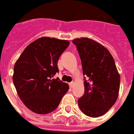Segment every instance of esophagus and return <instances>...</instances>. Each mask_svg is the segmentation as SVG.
Here are the masks:
<instances>
[{
  "mask_svg": "<svg viewBox=\"0 0 134 134\" xmlns=\"http://www.w3.org/2000/svg\"><path fill=\"white\" fill-rule=\"evenodd\" d=\"M74 85H75V82H70V88H72V87H73V86H74Z\"/></svg>",
  "mask_w": 134,
  "mask_h": 134,
  "instance_id": "obj_1",
  "label": "esophagus"
}]
</instances>
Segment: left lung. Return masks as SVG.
<instances>
[{
	"label": "left lung",
	"instance_id": "1",
	"mask_svg": "<svg viewBox=\"0 0 134 134\" xmlns=\"http://www.w3.org/2000/svg\"><path fill=\"white\" fill-rule=\"evenodd\" d=\"M85 76V94L78 100L82 112L91 117L107 113L117 100L120 75L114 59L104 46L88 37L76 38Z\"/></svg>",
	"mask_w": 134,
	"mask_h": 134
}]
</instances>
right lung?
I'll return each mask as SVG.
<instances>
[{"label": "right lung", "instance_id": "right-lung-1", "mask_svg": "<svg viewBox=\"0 0 134 134\" xmlns=\"http://www.w3.org/2000/svg\"><path fill=\"white\" fill-rule=\"evenodd\" d=\"M70 42L42 37L27 46L14 65L13 81L25 107L38 114L53 111L69 90V85L53 77L57 62Z\"/></svg>", "mask_w": 134, "mask_h": 134}]
</instances>
